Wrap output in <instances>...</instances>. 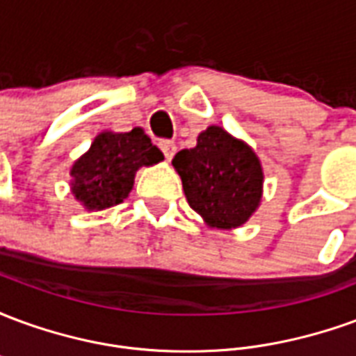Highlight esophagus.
I'll use <instances>...</instances> for the list:
<instances>
[{
    "label": "esophagus",
    "mask_w": 356,
    "mask_h": 356,
    "mask_svg": "<svg viewBox=\"0 0 356 356\" xmlns=\"http://www.w3.org/2000/svg\"><path fill=\"white\" fill-rule=\"evenodd\" d=\"M158 147H160V150L163 152V156H165V160H171L173 158V154H175V150H177V147H175V143H171V140H160L158 143Z\"/></svg>",
    "instance_id": "esophagus-1"
}]
</instances>
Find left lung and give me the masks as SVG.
Here are the masks:
<instances>
[{"mask_svg": "<svg viewBox=\"0 0 356 356\" xmlns=\"http://www.w3.org/2000/svg\"><path fill=\"white\" fill-rule=\"evenodd\" d=\"M171 163L191 208L211 227H240L259 206L261 163L252 148L217 125L200 133L198 145L177 152Z\"/></svg>", "mask_w": 356, "mask_h": 356, "instance_id": "8db88e82", "label": "left lung"}]
</instances>
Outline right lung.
<instances>
[{
  "instance_id": "right-lung-1",
  "label": "right lung",
  "mask_w": 356,
  "mask_h": 356,
  "mask_svg": "<svg viewBox=\"0 0 356 356\" xmlns=\"http://www.w3.org/2000/svg\"><path fill=\"white\" fill-rule=\"evenodd\" d=\"M163 160L143 129L129 133H101L74 163L72 193L88 209H104L127 198L135 171Z\"/></svg>"
}]
</instances>
